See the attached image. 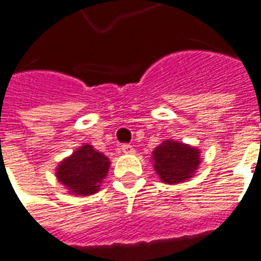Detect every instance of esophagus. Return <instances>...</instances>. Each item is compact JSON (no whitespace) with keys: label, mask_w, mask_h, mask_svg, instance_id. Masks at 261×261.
I'll list each match as a JSON object with an SVG mask.
<instances>
[{"label":"esophagus","mask_w":261,"mask_h":261,"mask_svg":"<svg viewBox=\"0 0 261 261\" xmlns=\"http://www.w3.org/2000/svg\"><path fill=\"white\" fill-rule=\"evenodd\" d=\"M121 150L124 152L125 155H133L136 149H134V146L130 145V144H124V145H121Z\"/></svg>","instance_id":"1"}]
</instances>
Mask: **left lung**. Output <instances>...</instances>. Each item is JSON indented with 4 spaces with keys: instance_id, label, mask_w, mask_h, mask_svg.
<instances>
[{
    "instance_id": "obj_1",
    "label": "left lung",
    "mask_w": 261,
    "mask_h": 261,
    "mask_svg": "<svg viewBox=\"0 0 261 261\" xmlns=\"http://www.w3.org/2000/svg\"><path fill=\"white\" fill-rule=\"evenodd\" d=\"M199 153L194 146L166 140L152 152L153 169L166 184L184 182L198 170L200 163Z\"/></svg>"
}]
</instances>
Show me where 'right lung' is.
<instances>
[{"label": "right lung", "mask_w": 261, "mask_h": 261, "mask_svg": "<svg viewBox=\"0 0 261 261\" xmlns=\"http://www.w3.org/2000/svg\"><path fill=\"white\" fill-rule=\"evenodd\" d=\"M111 162L103 153L84 144L62 160L57 169V178L70 194L88 196L99 191L102 179L109 171Z\"/></svg>", "instance_id": "obj_1"}]
</instances>
